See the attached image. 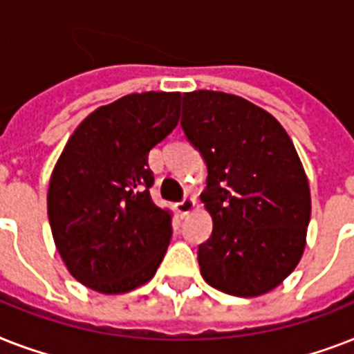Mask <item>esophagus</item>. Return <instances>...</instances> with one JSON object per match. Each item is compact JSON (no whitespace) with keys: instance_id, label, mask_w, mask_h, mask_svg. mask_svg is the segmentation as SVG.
Returning a JSON list of instances; mask_svg holds the SVG:
<instances>
[{"instance_id":"1","label":"esophagus","mask_w":354,"mask_h":354,"mask_svg":"<svg viewBox=\"0 0 354 354\" xmlns=\"http://www.w3.org/2000/svg\"><path fill=\"white\" fill-rule=\"evenodd\" d=\"M194 198H183L182 202H178L176 204V211L180 213V216H187L191 211L194 209Z\"/></svg>"}]
</instances>
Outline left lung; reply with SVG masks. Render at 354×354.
<instances>
[{
  "mask_svg": "<svg viewBox=\"0 0 354 354\" xmlns=\"http://www.w3.org/2000/svg\"><path fill=\"white\" fill-rule=\"evenodd\" d=\"M182 128L207 165L200 198L213 232L198 246L202 277L239 297L274 290L299 263L310 221L292 139L266 110L224 91L183 93Z\"/></svg>",
  "mask_w": 354,
  "mask_h": 354,
  "instance_id": "obj_1",
  "label": "left lung"
}]
</instances>
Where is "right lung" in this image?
<instances>
[{
  "mask_svg": "<svg viewBox=\"0 0 354 354\" xmlns=\"http://www.w3.org/2000/svg\"><path fill=\"white\" fill-rule=\"evenodd\" d=\"M180 101L178 91H145L97 108L53 169V239L69 274L91 290H133L163 261L172 215L150 198L149 152L176 128Z\"/></svg>",
  "mask_w": 354,
  "mask_h": 354,
  "instance_id": "obj_1",
  "label": "right lung"
}]
</instances>
